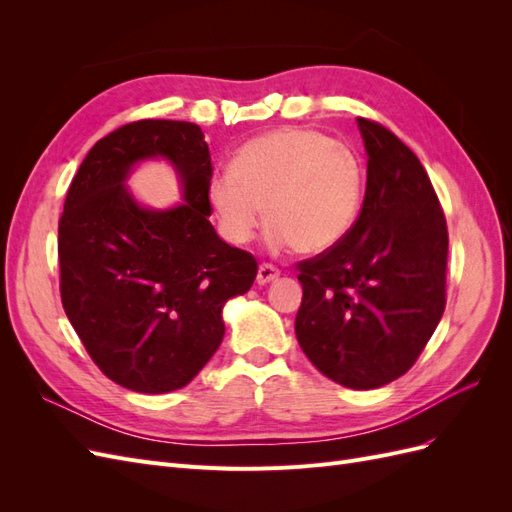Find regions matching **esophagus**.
Here are the masks:
<instances>
[{"instance_id": "1", "label": "esophagus", "mask_w": 512, "mask_h": 512, "mask_svg": "<svg viewBox=\"0 0 512 512\" xmlns=\"http://www.w3.org/2000/svg\"><path fill=\"white\" fill-rule=\"evenodd\" d=\"M277 277H280V269L273 267V265H269V262H262V265L258 267V275H256L258 284L265 286V284H269V282L277 280Z\"/></svg>"}]
</instances>
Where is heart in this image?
<instances>
[{
	"mask_svg": "<svg viewBox=\"0 0 512 512\" xmlns=\"http://www.w3.org/2000/svg\"><path fill=\"white\" fill-rule=\"evenodd\" d=\"M220 235L232 245L250 243L260 209L275 250L322 254L352 230L365 196V164L352 147L331 136L284 128L247 141L230 173L207 188Z\"/></svg>",
	"mask_w": 512,
	"mask_h": 512,
	"instance_id": "1",
	"label": "heart"
}]
</instances>
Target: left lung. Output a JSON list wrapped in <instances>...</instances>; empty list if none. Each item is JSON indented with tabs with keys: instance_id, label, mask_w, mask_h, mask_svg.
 Masks as SVG:
<instances>
[{
	"instance_id": "left-lung-1",
	"label": "left lung",
	"mask_w": 512,
	"mask_h": 512,
	"mask_svg": "<svg viewBox=\"0 0 512 512\" xmlns=\"http://www.w3.org/2000/svg\"><path fill=\"white\" fill-rule=\"evenodd\" d=\"M367 149L359 218L331 250L301 260L299 346L348 389L404 376L446 305L448 230L436 190L412 149L374 119H356Z\"/></svg>"
}]
</instances>
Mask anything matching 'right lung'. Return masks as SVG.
I'll return each instance as SVG.
<instances>
[{
    "label": "right lung",
    "mask_w": 512,
    "mask_h": 512,
    "mask_svg": "<svg viewBox=\"0 0 512 512\" xmlns=\"http://www.w3.org/2000/svg\"><path fill=\"white\" fill-rule=\"evenodd\" d=\"M153 155L180 170L185 206L147 212L127 194V170ZM211 177L196 123L141 119L100 138L70 183L57 237L61 305L91 361L130 391L188 384L222 344L224 303L256 280V258L209 222Z\"/></svg>",
    "instance_id": "1"
}]
</instances>
